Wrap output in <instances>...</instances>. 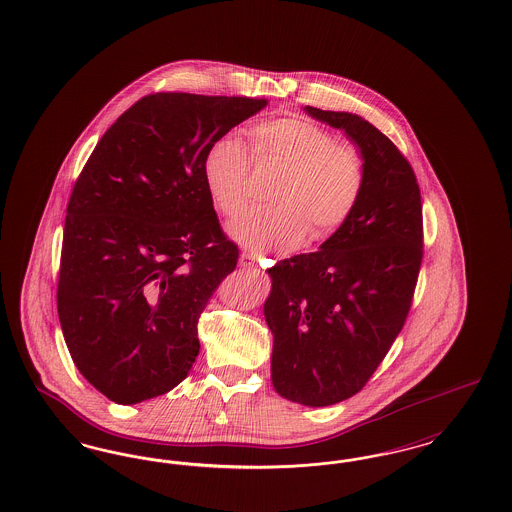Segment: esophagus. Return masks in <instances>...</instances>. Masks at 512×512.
<instances>
[{
	"instance_id": "1",
	"label": "esophagus",
	"mask_w": 512,
	"mask_h": 512,
	"mask_svg": "<svg viewBox=\"0 0 512 512\" xmlns=\"http://www.w3.org/2000/svg\"><path fill=\"white\" fill-rule=\"evenodd\" d=\"M240 265L247 268V270H257V265H259V255L249 253V251H244V253L240 255Z\"/></svg>"
}]
</instances>
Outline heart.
<instances>
[{"label":"heart","instance_id":"heart-1","mask_svg":"<svg viewBox=\"0 0 512 512\" xmlns=\"http://www.w3.org/2000/svg\"><path fill=\"white\" fill-rule=\"evenodd\" d=\"M249 153L230 134L203 153V182L215 209L240 217L249 203L251 163L280 169L270 186L272 207L255 209L232 224V236L251 251L292 249L309 234L326 240L355 215L366 188V161L359 147L301 117H274L249 128Z\"/></svg>","mask_w":512,"mask_h":512}]
</instances>
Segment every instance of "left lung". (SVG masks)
Masks as SVG:
<instances>
[{
    "label": "left lung",
    "instance_id": "1",
    "mask_svg": "<svg viewBox=\"0 0 512 512\" xmlns=\"http://www.w3.org/2000/svg\"><path fill=\"white\" fill-rule=\"evenodd\" d=\"M305 109L345 130L366 161L365 194L351 220L318 251L268 268L274 390L328 407L365 388L407 320L424 255L422 199L411 163L376 126Z\"/></svg>",
    "mask_w": 512,
    "mask_h": 512
}]
</instances>
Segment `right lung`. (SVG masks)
<instances>
[{"label": "right lung", "mask_w": 512, "mask_h": 512, "mask_svg": "<svg viewBox=\"0 0 512 512\" xmlns=\"http://www.w3.org/2000/svg\"><path fill=\"white\" fill-rule=\"evenodd\" d=\"M265 98L157 92L101 136L69 197L57 313L80 374L119 405L178 386L240 249L203 182L207 146Z\"/></svg>", "instance_id": "right-lung-1"}]
</instances>
